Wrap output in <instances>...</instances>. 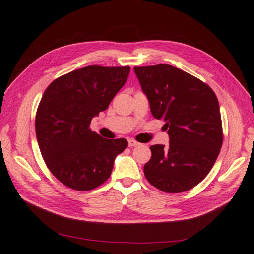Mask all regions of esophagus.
Segmentation results:
<instances>
[{
	"label": "esophagus",
	"instance_id": "obj_1",
	"mask_svg": "<svg viewBox=\"0 0 254 254\" xmlns=\"http://www.w3.org/2000/svg\"><path fill=\"white\" fill-rule=\"evenodd\" d=\"M139 145V143L137 140H135V139H133V138H129L128 139V146L129 147H136V146H138Z\"/></svg>",
	"mask_w": 254,
	"mask_h": 254
}]
</instances>
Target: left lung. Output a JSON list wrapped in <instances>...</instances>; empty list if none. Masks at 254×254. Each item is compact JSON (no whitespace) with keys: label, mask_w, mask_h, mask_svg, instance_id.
Listing matches in <instances>:
<instances>
[{"label":"left lung","mask_w":254,"mask_h":254,"mask_svg":"<svg viewBox=\"0 0 254 254\" xmlns=\"http://www.w3.org/2000/svg\"><path fill=\"white\" fill-rule=\"evenodd\" d=\"M156 119L166 121L170 145H152L144 174L164 192L191 190L209 174L223 144L219 100L196 76L166 64L134 67Z\"/></svg>","instance_id":"1"}]
</instances>
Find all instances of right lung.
Listing matches in <instances>:
<instances>
[{
	"label": "right lung",
	"mask_w": 254,
	"mask_h": 254,
	"mask_svg": "<svg viewBox=\"0 0 254 254\" xmlns=\"http://www.w3.org/2000/svg\"><path fill=\"white\" fill-rule=\"evenodd\" d=\"M129 67L92 64L64 74L46 87L35 115L41 154L64 186L88 191L109 179L126 138L107 139L90 128L125 85Z\"/></svg>",
	"instance_id": "right-lung-1"
}]
</instances>
